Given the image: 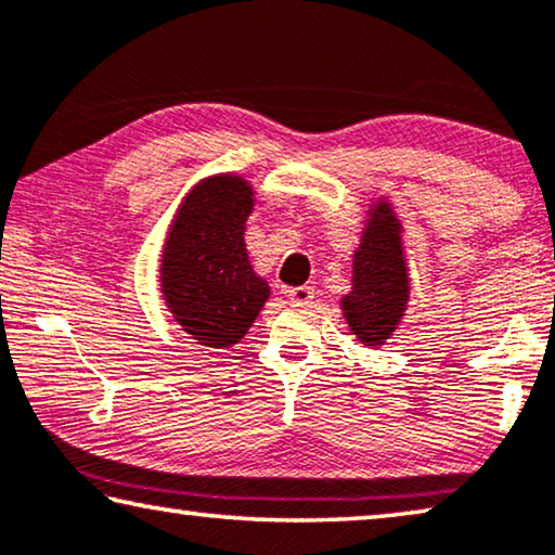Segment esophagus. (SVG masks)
<instances>
[{"mask_svg":"<svg viewBox=\"0 0 555 555\" xmlns=\"http://www.w3.org/2000/svg\"><path fill=\"white\" fill-rule=\"evenodd\" d=\"M284 294L292 298V304L304 306V304H309L311 298H313V288L311 286H288Z\"/></svg>","mask_w":555,"mask_h":555,"instance_id":"1","label":"esophagus"}]
</instances>
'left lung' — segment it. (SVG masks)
I'll return each mask as SVG.
<instances>
[{"instance_id": "1", "label": "left lung", "mask_w": 555, "mask_h": 555, "mask_svg": "<svg viewBox=\"0 0 555 555\" xmlns=\"http://www.w3.org/2000/svg\"><path fill=\"white\" fill-rule=\"evenodd\" d=\"M410 301L402 224L388 199L367 209L365 230L353 254V288L340 298L348 328L363 346L377 348L400 325Z\"/></svg>"}]
</instances>
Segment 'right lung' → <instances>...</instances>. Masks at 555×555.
Segmentation results:
<instances>
[{"label":"right lung","mask_w":555,"mask_h":555,"mask_svg":"<svg viewBox=\"0 0 555 555\" xmlns=\"http://www.w3.org/2000/svg\"><path fill=\"white\" fill-rule=\"evenodd\" d=\"M254 190L240 175H212L188 192L165 236L160 292L172 319L207 348L244 338L269 298L244 244Z\"/></svg>","instance_id":"right-lung-1"}]
</instances>
